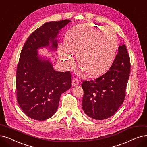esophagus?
Here are the masks:
<instances>
[{
  "mask_svg": "<svg viewBox=\"0 0 147 147\" xmlns=\"http://www.w3.org/2000/svg\"><path fill=\"white\" fill-rule=\"evenodd\" d=\"M78 83H79V81H78V80L77 78H74L72 79V84L73 86H75L78 85Z\"/></svg>",
  "mask_w": 147,
  "mask_h": 147,
  "instance_id": "obj_1",
  "label": "esophagus"
}]
</instances>
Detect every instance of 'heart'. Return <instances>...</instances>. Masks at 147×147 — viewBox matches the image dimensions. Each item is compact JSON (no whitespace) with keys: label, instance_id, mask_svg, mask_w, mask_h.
<instances>
[{"label":"heart","instance_id":"b5f03b06","mask_svg":"<svg viewBox=\"0 0 147 147\" xmlns=\"http://www.w3.org/2000/svg\"><path fill=\"white\" fill-rule=\"evenodd\" d=\"M66 48L60 46L59 57L64 65L72 61L70 53L77 54V61L81 69L90 75L104 73L115 57L118 42L113 30L87 23L69 31L66 37Z\"/></svg>","mask_w":147,"mask_h":147}]
</instances>
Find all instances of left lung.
Returning a JSON list of instances; mask_svg holds the SVG:
<instances>
[{
  "mask_svg": "<svg viewBox=\"0 0 147 147\" xmlns=\"http://www.w3.org/2000/svg\"><path fill=\"white\" fill-rule=\"evenodd\" d=\"M130 60L122 43L108 71L94 80L83 81L82 107L91 118L103 120L113 116L124 102L130 72Z\"/></svg>",
  "mask_w": 147,
  "mask_h": 147,
  "instance_id": "1",
  "label": "left lung"
}]
</instances>
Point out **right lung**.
<instances>
[{
	"instance_id": "right-lung-1",
	"label": "right lung",
	"mask_w": 147,
	"mask_h": 147,
	"mask_svg": "<svg viewBox=\"0 0 147 147\" xmlns=\"http://www.w3.org/2000/svg\"><path fill=\"white\" fill-rule=\"evenodd\" d=\"M70 21L45 23L29 36L22 49L16 72L17 101L31 119L50 118L57 110L61 94L71 87L70 72L56 71L49 60L40 59L37 51L49 42L51 48L56 49L55 38Z\"/></svg>"
}]
</instances>
